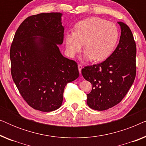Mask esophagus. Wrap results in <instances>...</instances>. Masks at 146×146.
Masks as SVG:
<instances>
[{"label":"esophagus","mask_w":146,"mask_h":146,"mask_svg":"<svg viewBox=\"0 0 146 146\" xmlns=\"http://www.w3.org/2000/svg\"><path fill=\"white\" fill-rule=\"evenodd\" d=\"M78 70H79V72L80 74H81V70L82 69V65L81 64H78Z\"/></svg>","instance_id":"obj_1"}]
</instances>
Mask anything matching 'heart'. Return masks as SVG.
Returning a JSON list of instances; mask_svg holds the SVG:
<instances>
[{
  "instance_id": "b5f03b06",
  "label": "heart",
  "mask_w": 146,
  "mask_h": 146,
  "mask_svg": "<svg viewBox=\"0 0 146 146\" xmlns=\"http://www.w3.org/2000/svg\"><path fill=\"white\" fill-rule=\"evenodd\" d=\"M118 37V29L115 24L101 18H88L77 23L75 31L66 33L67 53L70 57H74L85 44V58L104 60L113 52Z\"/></svg>"
}]
</instances>
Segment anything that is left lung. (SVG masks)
<instances>
[{
  "label": "left lung",
  "mask_w": 146,
  "mask_h": 146,
  "mask_svg": "<svg viewBox=\"0 0 146 146\" xmlns=\"http://www.w3.org/2000/svg\"><path fill=\"white\" fill-rule=\"evenodd\" d=\"M119 44L102 62L85 66L82 74L92 85L87 94V104L96 110H106L117 105L126 95L136 74V45L128 26L121 22Z\"/></svg>",
  "instance_id": "obj_1"
}]
</instances>
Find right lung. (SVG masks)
Segmentation results:
<instances>
[{"instance_id": "obj_1", "label": "right lung", "mask_w": 146, "mask_h": 146, "mask_svg": "<svg viewBox=\"0 0 146 146\" xmlns=\"http://www.w3.org/2000/svg\"><path fill=\"white\" fill-rule=\"evenodd\" d=\"M62 15L40 13L27 18L10 50L14 82L28 104L42 111L59 108L66 85L79 76L77 63L64 57L58 46L64 40Z\"/></svg>"}]
</instances>
